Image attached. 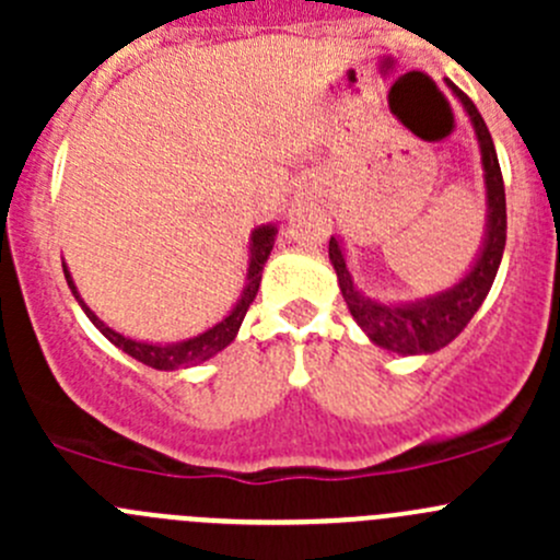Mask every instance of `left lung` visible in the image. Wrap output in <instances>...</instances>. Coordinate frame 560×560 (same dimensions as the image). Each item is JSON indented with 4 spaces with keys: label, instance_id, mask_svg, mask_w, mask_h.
I'll use <instances>...</instances> for the list:
<instances>
[{
    "label": "left lung",
    "instance_id": "1",
    "mask_svg": "<svg viewBox=\"0 0 560 560\" xmlns=\"http://www.w3.org/2000/svg\"><path fill=\"white\" fill-rule=\"evenodd\" d=\"M447 86L463 110H466L468 121H471L479 156H482L485 178V233L479 252L474 254L466 273L455 284H450L447 290L433 292V295L415 298V301H382V298L365 295L354 284L352 273L347 268V246H343L341 238L330 235V248H327L338 287H341V295L347 301L349 314L360 325V330L369 336L371 343L387 349V352L404 354V358L439 352L471 322V316L479 312L490 287H493L506 246L504 178H501L493 138H490L477 105L453 81H447Z\"/></svg>",
    "mask_w": 560,
    "mask_h": 560
}]
</instances>
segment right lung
<instances>
[{
	"mask_svg": "<svg viewBox=\"0 0 560 560\" xmlns=\"http://www.w3.org/2000/svg\"><path fill=\"white\" fill-rule=\"evenodd\" d=\"M276 233H279L276 224H259V228L252 230V238H248L246 284H244V292H241V298L235 301V306L230 308L228 316H222L217 325H211L208 330L197 332V336L191 338H180V341H140V338H129L124 336V332L113 330L110 325H105V322L86 306V301H83L81 292H78L75 281H72V273L70 268H67V262H61V268H65L67 287H70L72 295H75L78 306L83 308V314L92 319V325L103 332L113 347H118L124 354L135 358L138 363L149 365V369L178 371V369H191V365L206 363V360H211L213 354H219L222 349H228L230 343L235 341V336H238L241 330V322H244V316L248 312V303L257 298L259 281H262V268L265 262H268L270 252H273Z\"/></svg>",
	"mask_w": 560,
	"mask_h": 560,
	"instance_id": "obj_1",
	"label": "right lung"
}]
</instances>
